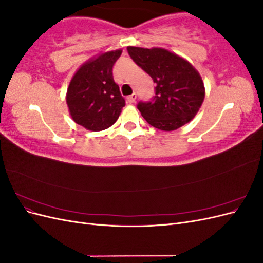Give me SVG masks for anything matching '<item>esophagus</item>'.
Returning <instances> with one entry per match:
<instances>
[{
  "label": "esophagus",
  "mask_w": 263,
  "mask_h": 263,
  "mask_svg": "<svg viewBox=\"0 0 263 263\" xmlns=\"http://www.w3.org/2000/svg\"><path fill=\"white\" fill-rule=\"evenodd\" d=\"M136 98H137L136 93H133L132 95H129L128 98H127V101H128V103H134L135 101H136Z\"/></svg>",
  "instance_id": "1"
}]
</instances>
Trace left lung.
<instances>
[{
	"label": "left lung",
	"mask_w": 263,
	"mask_h": 263,
	"mask_svg": "<svg viewBox=\"0 0 263 263\" xmlns=\"http://www.w3.org/2000/svg\"><path fill=\"white\" fill-rule=\"evenodd\" d=\"M127 50L157 84L154 102H140L137 106L147 123L171 132L192 121L205 98L198 71L186 59L168 49L128 46Z\"/></svg>",
	"instance_id": "obj_1"
}]
</instances>
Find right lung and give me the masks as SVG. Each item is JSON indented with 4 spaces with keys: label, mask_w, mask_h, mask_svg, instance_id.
Returning a JSON list of instances; mask_svg holds the SVG:
<instances>
[{
    "label": "right lung",
    "mask_w": 263,
    "mask_h": 263,
    "mask_svg": "<svg viewBox=\"0 0 263 263\" xmlns=\"http://www.w3.org/2000/svg\"><path fill=\"white\" fill-rule=\"evenodd\" d=\"M121 54L122 49L97 54L84 62L70 80L66 94L69 113L87 130L108 128L125 106L113 79V66Z\"/></svg>",
    "instance_id": "add662e5"
}]
</instances>
